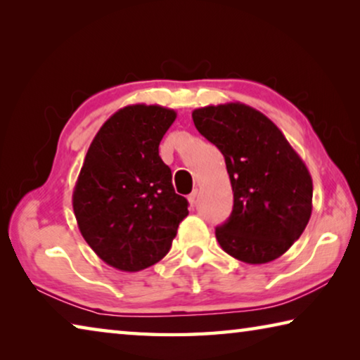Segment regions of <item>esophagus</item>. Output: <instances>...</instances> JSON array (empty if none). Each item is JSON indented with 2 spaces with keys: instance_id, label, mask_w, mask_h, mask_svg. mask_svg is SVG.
<instances>
[{
  "instance_id": "34e87169",
  "label": "esophagus",
  "mask_w": 360,
  "mask_h": 360,
  "mask_svg": "<svg viewBox=\"0 0 360 360\" xmlns=\"http://www.w3.org/2000/svg\"><path fill=\"white\" fill-rule=\"evenodd\" d=\"M187 200H188V205H191V208H193L195 203H197V191H193L191 195H188Z\"/></svg>"
}]
</instances>
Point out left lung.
Here are the masks:
<instances>
[{"label": "left lung", "instance_id": "left-lung-1", "mask_svg": "<svg viewBox=\"0 0 360 360\" xmlns=\"http://www.w3.org/2000/svg\"><path fill=\"white\" fill-rule=\"evenodd\" d=\"M193 124L222 152L233 211L216 229L219 245L246 264H266L300 238L311 217L313 179L273 122L243 103L198 108Z\"/></svg>", "mask_w": 360, "mask_h": 360}]
</instances>
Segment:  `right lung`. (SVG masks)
Instances as JSON below:
<instances>
[{
  "label": "right lung",
  "mask_w": 360,
  "mask_h": 360,
  "mask_svg": "<svg viewBox=\"0 0 360 360\" xmlns=\"http://www.w3.org/2000/svg\"><path fill=\"white\" fill-rule=\"evenodd\" d=\"M173 109L130 105L96 133L72 192L77 227L98 257L122 271H139L168 254L187 200L174 192L158 144Z\"/></svg>",
  "instance_id": "1"
}]
</instances>
